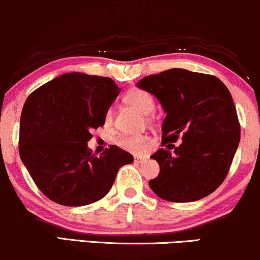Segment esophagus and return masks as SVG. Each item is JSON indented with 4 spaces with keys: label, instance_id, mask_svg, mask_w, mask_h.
I'll return each instance as SVG.
<instances>
[{
    "label": "esophagus",
    "instance_id": "esophagus-1",
    "mask_svg": "<svg viewBox=\"0 0 260 260\" xmlns=\"http://www.w3.org/2000/svg\"><path fill=\"white\" fill-rule=\"evenodd\" d=\"M146 157H140V156H136L134 157V160H136L137 163H144V162H146Z\"/></svg>",
    "mask_w": 260,
    "mask_h": 260
}]
</instances>
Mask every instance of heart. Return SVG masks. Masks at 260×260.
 Wrapping results in <instances>:
<instances>
[{"instance_id": "b5f03b06", "label": "heart", "mask_w": 260, "mask_h": 260, "mask_svg": "<svg viewBox=\"0 0 260 260\" xmlns=\"http://www.w3.org/2000/svg\"><path fill=\"white\" fill-rule=\"evenodd\" d=\"M127 103L132 104L139 109L143 114H150L154 108V101L149 92L143 90H133L128 92L124 97ZM113 121V110L109 109L106 114V122L110 123ZM117 144L122 149L133 153H140L146 149L147 138L144 136H123L117 140Z\"/></svg>"}]
</instances>
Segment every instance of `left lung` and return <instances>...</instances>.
Wrapping results in <instances>:
<instances>
[{
	"mask_svg": "<svg viewBox=\"0 0 260 260\" xmlns=\"http://www.w3.org/2000/svg\"><path fill=\"white\" fill-rule=\"evenodd\" d=\"M159 101L166 119L162 145L151 158L159 174L149 181L159 198L196 202L224 181L240 141V123L232 94L213 75L173 68L137 84ZM180 136L183 143L171 144ZM170 149H174L172 153Z\"/></svg>",
	"mask_w": 260,
	"mask_h": 260,
	"instance_id": "8db88e82",
	"label": "left lung"
}]
</instances>
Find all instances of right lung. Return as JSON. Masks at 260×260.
<instances>
[{
  "label": "right lung",
  "instance_id": "right-lung-1",
  "mask_svg": "<svg viewBox=\"0 0 260 260\" xmlns=\"http://www.w3.org/2000/svg\"><path fill=\"white\" fill-rule=\"evenodd\" d=\"M121 88L110 78L66 73L32 92L22 108L19 153L42 193L64 206H83L109 192L121 167L133 156L110 145L93 156L92 129Z\"/></svg>",
  "mask_w": 260,
  "mask_h": 260
}]
</instances>
